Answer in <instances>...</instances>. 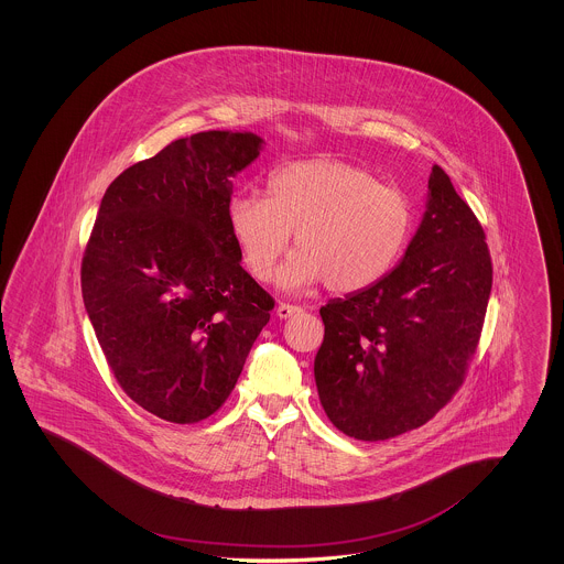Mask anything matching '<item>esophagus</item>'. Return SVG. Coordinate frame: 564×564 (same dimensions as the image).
I'll return each instance as SVG.
<instances>
[{
	"instance_id": "1",
	"label": "esophagus",
	"mask_w": 564,
	"mask_h": 564,
	"mask_svg": "<svg viewBox=\"0 0 564 564\" xmlns=\"http://www.w3.org/2000/svg\"><path fill=\"white\" fill-rule=\"evenodd\" d=\"M297 313H302V308L300 306H294V304H279L276 306V317L279 319H290V317H294Z\"/></svg>"
}]
</instances>
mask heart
Wrapping results in <instances>:
<instances>
[{
	"label": "heart",
	"mask_w": 564,
	"mask_h": 564,
	"mask_svg": "<svg viewBox=\"0 0 564 564\" xmlns=\"http://www.w3.org/2000/svg\"><path fill=\"white\" fill-rule=\"evenodd\" d=\"M412 224L402 189L332 156L281 164L270 173L269 196L241 192L228 203V228L260 281L272 276L294 232L281 290L323 281L329 292L355 294L375 285L400 260Z\"/></svg>",
	"instance_id": "heart-1"
}]
</instances>
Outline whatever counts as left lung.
Returning a JSON list of instances; mask_svg holds the SVG:
<instances>
[{"label": "left lung", "mask_w": 564, "mask_h": 564, "mask_svg": "<svg viewBox=\"0 0 564 564\" xmlns=\"http://www.w3.org/2000/svg\"><path fill=\"white\" fill-rule=\"evenodd\" d=\"M490 288L482 226L433 164L425 214L398 267L319 311L315 382L334 427L378 442L433 419L476 352Z\"/></svg>", "instance_id": "8db88e82"}]
</instances>
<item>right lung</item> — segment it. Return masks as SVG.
Returning a JSON list of instances; mask_svg holds the SVG:
<instances>
[{
	"label": "right lung",
	"mask_w": 564,
	"mask_h": 564,
	"mask_svg": "<svg viewBox=\"0 0 564 564\" xmlns=\"http://www.w3.org/2000/svg\"><path fill=\"white\" fill-rule=\"evenodd\" d=\"M249 131L171 141L120 173L82 260V297L124 393L198 423L232 393L274 306L228 228L232 177L260 156Z\"/></svg>",
	"instance_id": "add662e5"
}]
</instances>
